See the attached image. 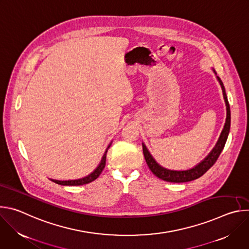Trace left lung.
<instances>
[{
	"mask_svg": "<svg viewBox=\"0 0 249 249\" xmlns=\"http://www.w3.org/2000/svg\"><path fill=\"white\" fill-rule=\"evenodd\" d=\"M214 73L217 75L215 70H214ZM217 79L222 87L223 94H224V98H225V102H226V106H227L226 124H225V127H224L222 134L219 138L217 145L215 146L214 149L212 150V152L195 167H193L191 169H187V170H170V169H166V168L160 166L155 160V159L152 157V155L148 151L147 147L143 144V153H144L146 162H147L149 168L151 169V171L157 177H159V178H160L164 181H167V182H174V183L192 181L194 179L199 178V177H201L205 172H207L213 165L215 164V162L219 159V157L226 145V142L228 140V136H229L230 129H231V109H230V104H229V100L227 97L224 84L219 77H217Z\"/></svg>",
	"mask_w": 249,
	"mask_h": 249,
	"instance_id": "left-lung-1",
	"label": "left lung"
}]
</instances>
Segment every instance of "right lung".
<instances>
[{
    "label": "right lung",
    "mask_w": 249,
    "mask_h": 249,
    "mask_svg": "<svg viewBox=\"0 0 249 249\" xmlns=\"http://www.w3.org/2000/svg\"><path fill=\"white\" fill-rule=\"evenodd\" d=\"M110 145L108 146L107 150L109 149ZM107 150L105 151L102 159H101V161L99 163V165L94 169L93 172H91L89 175L84 177V178H81V179H76V180H56V179H50L51 181L57 183V184H60V185H66V186H78V185H84V184H88L93 180H95L97 177L100 175V173L102 172L104 166H105V162H106V153H107Z\"/></svg>",
    "instance_id": "1"
}]
</instances>
